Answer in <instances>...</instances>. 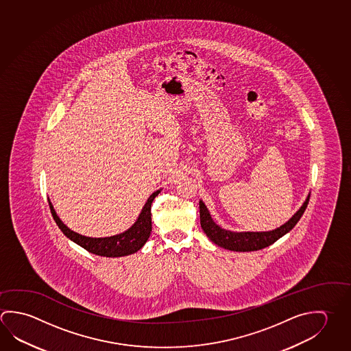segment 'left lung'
<instances>
[{
  "instance_id": "8db88e82",
  "label": "left lung",
  "mask_w": 351,
  "mask_h": 351,
  "mask_svg": "<svg viewBox=\"0 0 351 351\" xmlns=\"http://www.w3.org/2000/svg\"><path fill=\"white\" fill-rule=\"evenodd\" d=\"M309 196L311 193H308L306 201L289 221L269 232H233V230L223 229L213 221V218L209 215L208 208L206 207L202 199H199L201 227L209 239L221 247L232 252H256L274 244L276 240L282 238L285 234L289 233V230L295 227L297 221L301 219L302 215L307 208Z\"/></svg>"
}]
</instances>
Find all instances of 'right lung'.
Returning a JSON list of instances; mask_svg holds the SVG:
<instances>
[{
  "instance_id": "right-lung-1",
  "label": "right lung",
  "mask_w": 351,
  "mask_h": 351,
  "mask_svg": "<svg viewBox=\"0 0 351 351\" xmlns=\"http://www.w3.org/2000/svg\"><path fill=\"white\" fill-rule=\"evenodd\" d=\"M160 191H155L154 193L150 195L148 201L142 208L141 215L136 218V221L132 227L128 228L123 233L106 237V238H91L71 230L58 217L56 209L53 207V203L50 202V199L48 201H49L53 218L66 238L73 240L77 245H80L81 247H84L85 250L95 255L106 256V258H121L141 250L149 239L152 233V203L154 201L155 197L160 193Z\"/></svg>"
}]
</instances>
